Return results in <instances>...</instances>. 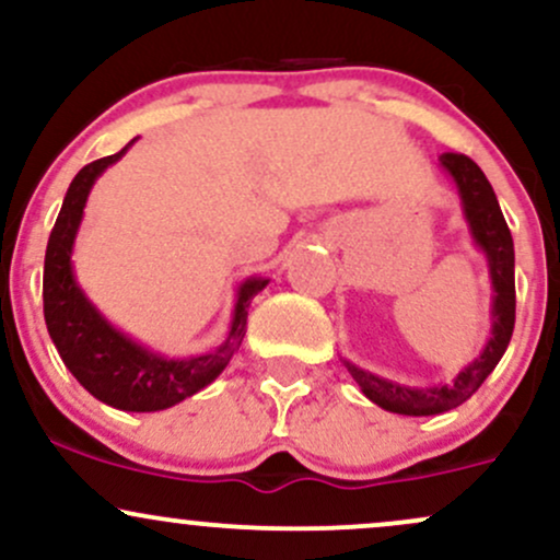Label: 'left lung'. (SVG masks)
Listing matches in <instances>:
<instances>
[{
    "label": "left lung",
    "mask_w": 560,
    "mask_h": 560,
    "mask_svg": "<svg viewBox=\"0 0 560 560\" xmlns=\"http://www.w3.org/2000/svg\"><path fill=\"white\" fill-rule=\"evenodd\" d=\"M440 165L458 189L471 240L481 249V255L487 258V268H490L494 292L490 311L492 331L479 358L464 365L450 384H434V387H408V384L392 382V378L371 374L361 365L342 361L371 402L400 416H436L464 405L481 387V382L492 374L494 365L500 363L508 342H511L513 324H516L513 236L508 231L498 197H494L490 182L471 158L458 155V152H445V155H440Z\"/></svg>",
    "instance_id": "obj_1"
}]
</instances>
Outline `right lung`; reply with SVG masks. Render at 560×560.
Returning a JSON list of instances; mask_svg holds the SVG:
<instances>
[{
	"instance_id": "right-lung-1",
	"label": "right lung",
	"mask_w": 560,
	"mask_h": 560,
	"mask_svg": "<svg viewBox=\"0 0 560 560\" xmlns=\"http://www.w3.org/2000/svg\"><path fill=\"white\" fill-rule=\"evenodd\" d=\"M137 139L128 141L124 150L110 158L83 165L70 182L60 215L49 234L47 258H44V320H47V331L62 363L79 378L83 389L118 410L152 413V410H165L197 395L221 376L247 331L249 302L266 289L268 279L249 276L247 281H242L236 289L234 316H231L226 339L205 355H160L115 329L110 320L96 311L94 302L83 294L75 281L70 255H73L75 234H79L83 208H86L94 182L113 163H118Z\"/></svg>"
}]
</instances>
